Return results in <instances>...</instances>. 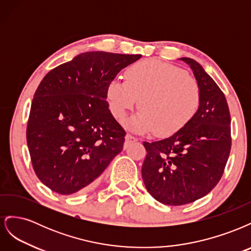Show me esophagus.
Wrapping results in <instances>:
<instances>
[{"instance_id": "1", "label": "esophagus", "mask_w": 251, "mask_h": 251, "mask_svg": "<svg viewBox=\"0 0 251 251\" xmlns=\"http://www.w3.org/2000/svg\"><path fill=\"white\" fill-rule=\"evenodd\" d=\"M134 141H137V138H136L135 136H133L131 134H126V144H128V143L134 142Z\"/></svg>"}]
</instances>
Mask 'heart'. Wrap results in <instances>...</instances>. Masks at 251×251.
Returning <instances> with one entry per match:
<instances>
[{"label": "heart", "mask_w": 251, "mask_h": 251, "mask_svg": "<svg viewBox=\"0 0 251 251\" xmlns=\"http://www.w3.org/2000/svg\"><path fill=\"white\" fill-rule=\"evenodd\" d=\"M112 115L117 120L134 109L140 112L130 121L133 130L171 136L183 128L198 112L201 90L198 81L180 68L156 59L132 65L126 80L113 79L105 90Z\"/></svg>", "instance_id": "heart-1"}]
</instances>
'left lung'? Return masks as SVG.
Here are the masks:
<instances>
[{
    "mask_svg": "<svg viewBox=\"0 0 251 251\" xmlns=\"http://www.w3.org/2000/svg\"><path fill=\"white\" fill-rule=\"evenodd\" d=\"M189 65L201 90L194 118L169 138L143 142L141 175L148 192L166 205H184L206 196L221 179L231 148L230 113L224 93L195 59Z\"/></svg>",
    "mask_w": 251,
    "mask_h": 251,
    "instance_id": "1",
    "label": "left lung"
}]
</instances>
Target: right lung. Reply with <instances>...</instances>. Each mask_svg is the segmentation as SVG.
Returning a JSON list of instances; mask_svg holds the SVG:
<instances>
[{"label":"right lung","mask_w":251,"mask_h":251,"mask_svg":"<svg viewBox=\"0 0 251 251\" xmlns=\"http://www.w3.org/2000/svg\"><path fill=\"white\" fill-rule=\"evenodd\" d=\"M141 56L85 52L43 78L31 103L26 137L36 176L51 191H86L123 151L126 131L109 110L105 90Z\"/></svg>","instance_id":"add662e5"}]
</instances>
